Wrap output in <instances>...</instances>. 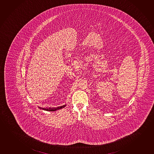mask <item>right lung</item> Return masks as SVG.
Here are the masks:
<instances>
[{"label": "right lung", "instance_id": "obj_1", "mask_svg": "<svg viewBox=\"0 0 154 154\" xmlns=\"http://www.w3.org/2000/svg\"><path fill=\"white\" fill-rule=\"evenodd\" d=\"M66 105H64V106H58L57 108H40V107H38L39 108H40V109H43L46 111H56L57 110H59V109H61L65 107Z\"/></svg>", "mask_w": 154, "mask_h": 154}]
</instances>
